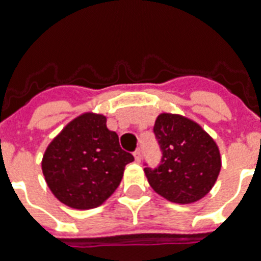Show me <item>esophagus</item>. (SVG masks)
Wrapping results in <instances>:
<instances>
[{"instance_id":"34e87169","label":"esophagus","mask_w":261,"mask_h":261,"mask_svg":"<svg viewBox=\"0 0 261 261\" xmlns=\"http://www.w3.org/2000/svg\"><path fill=\"white\" fill-rule=\"evenodd\" d=\"M134 157L137 163H141V160H142V151H141V149H137L134 151Z\"/></svg>"}]
</instances>
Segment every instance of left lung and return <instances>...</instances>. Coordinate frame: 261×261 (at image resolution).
Returning a JSON list of instances; mask_svg holds the SVG:
<instances>
[{"mask_svg":"<svg viewBox=\"0 0 261 261\" xmlns=\"http://www.w3.org/2000/svg\"><path fill=\"white\" fill-rule=\"evenodd\" d=\"M153 131L163 157L159 168H145L151 188L180 204L204 198L222 165L214 139L198 123L177 114H160Z\"/></svg>","mask_w":261,"mask_h":261,"instance_id":"1","label":"left lung"}]
</instances>
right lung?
Here are the masks:
<instances>
[{
    "instance_id": "right-lung-1",
    "label": "right lung",
    "mask_w": 261,
    "mask_h": 261,
    "mask_svg": "<svg viewBox=\"0 0 261 261\" xmlns=\"http://www.w3.org/2000/svg\"><path fill=\"white\" fill-rule=\"evenodd\" d=\"M134 157L107 128L104 115L87 112L73 119L47 146L42 171L54 196L63 204L88 210L100 206L122 181Z\"/></svg>"
}]
</instances>
